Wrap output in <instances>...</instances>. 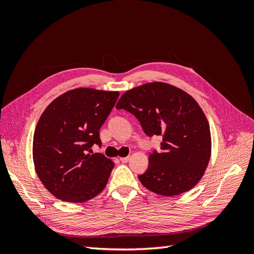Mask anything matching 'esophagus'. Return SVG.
Wrapping results in <instances>:
<instances>
[{"label": "esophagus", "mask_w": 254, "mask_h": 254, "mask_svg": "<svg viewBox=\"0 0 254 254\" xmlns=\"http://www.w3.org/2000/svg\"><path fill=\"white\" fill-rule=\"evenodd\" d=\"M120 161L122 163H127L129 161V157H124V158H120Z\"/></svg>", "instance_id": "esophagus-1"}]
</instances>
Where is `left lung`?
<instances>
[{"label": "left lung", "mask_w": 254, "mask_h": 254, "mask_svg": "<svg viewBox=\"0 0 254 254\" xmlns=\"http://www.w3.org/2000/svg\"><path fill=\"white\" fill-rule=\"evenodd\" d=\"M139 120L148 136L161 135V150L148 158L139 179L162 196L193 189L202 178L211 157L209 122L195 99L165 82H149L125 92L117 105Z\"/></svg>", "instance_id": "8db88e82"}]
</instances>
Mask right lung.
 <instances>
[{
	"mask_svg": "<svg viewBox=\"0 0 254 254\" xmlns=\"http://www.w3.org/2000/svg\"><path fill=\"white\" fill-rule=\"evenodd\" d=\"M120 93L78 88L61 94L47 107L35 129L36 173L50 193L66 202H84L108 182L114 163L102 153L99 129Z\"/></svg>",
	"mask_w": 254,
	"mask_h": 254,
	"instance_id": "add662e5",
	"label": "right lung"
}]
</instances>
